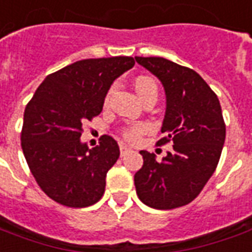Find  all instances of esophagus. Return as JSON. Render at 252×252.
Instances as JSON below:
<instances>
[{"instance_id":"1","label":"esophagus","mask_w":252,"mask_h":252,"mask_svg":"<svg viewBox=\"0 0 252 252\" xmlns=\"http://www.w3.org/2000/svg\"><path fill=\"white\" fill-rule=\"evenodd\" d=\"M130 148L126 145H121V156H125L126 153H129Z\"/></svg>"}]
</instances>
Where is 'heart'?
Listing matches in <instances>:
<instances>
[{"mask_svg":"<svg viewBox=\"0 0 252 252\" xmlns=\"http://www.w3.org/2000/svg\"><path fill=\"white\" fill-rule=\"evenodd\" d=\"M134 85L135 89H137V92H138V94H140L141 97H142L144 94H148V92H151V91H156V92H158V85H156V83L148 77H138L135 80ZM112 92H114V87H111L110 91H108V94H107L106 104L108 103V100H110V96L112 94ZM146 130H148V126H146V125H144V123H135L133 126H129V127L123 129L122 134L127 141L134 142V141H137L140 138V135L142 134V133H145Z\"/></svg>","mask_w":252,"mask_h":252,"instance_id":"b5f03b06","label":"heart"}]
</instances>
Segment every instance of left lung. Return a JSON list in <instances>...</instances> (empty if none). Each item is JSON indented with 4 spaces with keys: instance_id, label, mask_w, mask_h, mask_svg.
I'll use <instances>...</instances> for the list:
<instances>
[{
    "instance_id": "1",
    "label": "left lung",
    "mask_w": 252,
    "mask_h": 252,
    "mask_svg": "<svg viewBox=\"0 0 252 252\" xmlns=\"http://www.w3.org/2000/svg\"><path fill=\"white\" fill-rule=\"evenodd\" d=\"M156 76L165 92V115L158 145L174 142L161 161L141 151L144 164L134 175L137 195L149 208L168 210L190 203L216 171L225 141L219 97L192 69L161 57H135Z\"/></svg>"
}]
</instances>
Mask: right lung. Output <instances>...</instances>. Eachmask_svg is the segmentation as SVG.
Instances as JSON below:
<instances>
[{
    "label": "right lung",
    "mask_w": 252,
    "mask_h": 252,
    "mask_svg": "<svg viewBox=\"0 0 252 252\" xmlns=\"http://www.w3.org/2000/svg\"><path fill=\"white\" fill-rule=\"evenodd\" d=\"M134 63L131 57L77 61L44 78L27 104L23 153L37 185L55 202L87 208L103 197L119 146L101 135L89 149L80 140L83 123L100 114L112 83Z\"/></svg>",
    "instance_id": "add662e5"
}]
</instances>
